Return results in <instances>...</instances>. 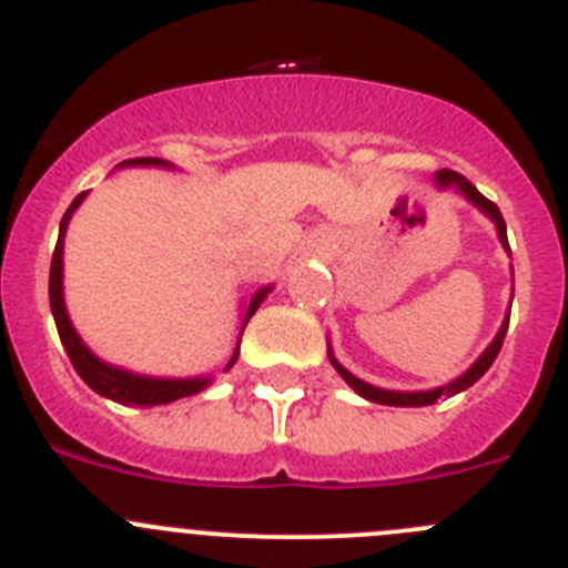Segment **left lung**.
Listing matches in <instances>:
<instances>
[{"mask_svg": "<svg viewBox=\"0 0 568 568\" xmlns=\"http://www.w3.org/2000/svg\"><path fill=\"white\" fill-rule=\"evenodd\" d=\"M437 184H439V187H457L459 193H463L465 199L470 201V204L479 206V210L485 212L487 219H490L493 224H496V232H499L501 246H505L507 252H510V243H507V224H505V219H501L499 206L493 204L490 199H485V195H481L479 190H476L474 184L468 182V179L459 176L457 171H439L437 173ZM507 325H510V314L505 316V322H501V331L496 333V338H493V342H490V347H487L485 353H481V356L476 358L474 364H470V369H465V373L459 375V378H454L448 386H437V389H428V392L378 389V386L367 384V381H362V378H356V375H353V373H347V369H344L342 364H338L336 358H333V353H327V356H331V364H333V367H336V373L342 375V378L347 381V384L353 386V389H356L358 395L367 397V400H373V404H384V406H432V404H437V397H443V395L452 397V395H457V392H465V389H468V386H474L476 381H479L481 375L487 373V369H490V364L496 362V356H499L501 344H505Z\"/></svg>", "mask_w": 568, "mask_h": 568, "instance_id": "obj_1", "label": "left lung"}]
</instances>
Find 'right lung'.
Returning a JSON list of instances; mask_svg holds the SVG:
<instances>
[{"label": "right lung", "mask_w": 568, "mask_h": 568, "mask_svg": "<svg viewBox=\"0 0 568 568\" xmlns=\"http://www.w3.org/2000/svg\"><path fill=\"white\" fill-rule=\"evenodd\" d=\"M123 164H129V168H136V164H140V168H148V164H156V168H171L168 162H162V159H153V156L125 159ZM123 164H120V168H123ZM83 195L87 193L78 195V199L69 204V210L63 212L61 230H58L55 252H52V266H50V308H52V316H55L58 336H61V344H63V349H67L69 362H72L75 373L81 375V378L87 381V384L92 386L98 395L109 397V400H114V404L159 406V404H173V400H179V397L199 395L201 389H206V386H210L212 378H151V375H136V373H129V369L111 367V364L100 362V358L94 356L92 349L81 342V336H78V331L72 327V322H69L67 305H63V235H67V226H69V219H72V212L81 206ZM268 291H272V285H268V288H260L257 294L252 296L246 314H243L241 336H243V327H246V322L252 320L254 311L260 308V302L266 300ZM237 353H241V338H237V347H235V353H232L230 364L224 367V373L237 362Z\"/></svg>", "instance_id": "right-lung-1"}]
</instances>
